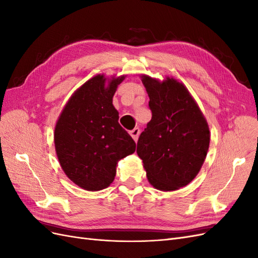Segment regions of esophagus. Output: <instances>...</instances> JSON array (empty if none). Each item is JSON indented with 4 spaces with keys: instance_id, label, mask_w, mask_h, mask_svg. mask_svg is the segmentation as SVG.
Listing matches in <instances>:
<instances>
[{
    "instance_id": "esophagus-1",
    "label": "esophagus",
    "mask_w": 258,
    "mask_h": 258,
    "mask_svg": "<svg viewBox=\"0 0 258 258\" xmlns=\"http://www.w3.org/2000/svg\"><path fill=\"white\" fill-rule=\"evenodd\" d=\"M130 136L132 137V139L135 140V141L137 142L138 139H139V136H140V129L139 128H135L134 130L130 131Z\"/></svg>"
}]
</instances>
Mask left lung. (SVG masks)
Listing matches in <instances>:
<instances>
[{"label":"left lung","mask_w":258,"mask_h":258,"mask_svg":"<svg viewBox=\"0 0 258 258\" xmlns=\"http://www.w3.org/2000/svg\"><path fill=\"white\" fill-rule=\"evenodd\" d=\"M150 97L152 119L138 141L148 182L173 191L197 176L209 151L210 129L205 115L185 85L174 77L141 75Z\"/></svg>","instance_id":"1"}]
</instances>
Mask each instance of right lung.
Returning a JSON list of instances; mask_svg holds the SVG:
<instances>
[{
    "label": "right lung",
    "mask_w": 258,
    "mask_h": 258,
    "mask_svg": "<svg viewBox=\"0 0 258 258\" xmlns=\"http://www.w3.org/2000/svg\"><path fill=\"white\" fill-rule=\"evenodd\" d=\"M127 75L98 74L77 88L54 126L53 142L66 175L81 188H107L117 163L136 152V143L118 123L113 105L118 85Z\"/></svg>",
    "instance_id": "right-lung-1"
}]
</instances>
